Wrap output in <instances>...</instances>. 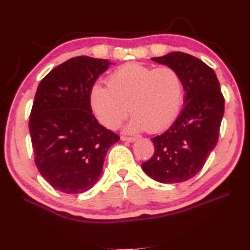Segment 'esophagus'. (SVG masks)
I'll return each instance as SVG.
<instances>
[{
  "mask_svg": "<svg viewBox=\"0 0 250 250\" xmlns=\"http://www.w3.org/2000/svg\"><path fill=\"white\" fill-rule=\"evenodd\" d=\"M121 140H122V141H125V142H131V143H132V142H134V141L137 140V139H135V138H131V137H125V135H122Z\"/></svg>",
  "mask_w": 250,
  "mask_h": 250,
  "instance_id": "34e87169",
  "label": "esophagus"
}]
</instances>
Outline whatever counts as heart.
<instances>
[{"mask_svg":"<svg viewBox=\"0 0 250 250\" xmlns=\"http://www.w3.org/2000/svg\"><path fill=\"white\" fill-rule=\"evenodd\" d=\"M183 98L184 81L178 71L141 63L118 67L108 78V87L95 85L90 93L93 110L107 128H118L132 113L126 125L129 132L167 128L178 116Z\"/></svg>","mask_w":250,"mask_h":250,"instance_id":"heart-1","label":"heart"}]
</instances>
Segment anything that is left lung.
I'll list each match as a JSON object with an SVG mask.
<instances>
[{
	"label": "left lung",
	"mask_w": 250,
	"mask_h": 250,
	"mask_svg": "<svg viewBox=\"0 0 250 250\" xmlns=\"http://www.w3.org/2000/svg\"><path fill=\"white\" fill-rule=\"evenodd\" d=\"M152 61L171 66L184 81V108L170 128L152 138L155 152L142 169L162 184L196 176L214 149L224 115V97L215 72L198 58L170 52Z\"/></svg>",
	"instance_id": "obj_1"
}]
</instances>
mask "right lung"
I'll use <instances>...</instances> for the list:
<instances>
[{"mask_svg":"<svg viewBox=\"0 0 250 250\" xmlns=\"http://www.w3.org/2000/svg\"><path fill=\"white\" fill-rule=\"evenodd\" d=\"M111 62L75 57L40 82L29 119L36 166L54 189L64 193L89 190L102 175L106 154L119 137L98 124L90 93Z\"/></svg>","mask_w":250,"mask_h":250,"instance_id":"1","label":"right lung"}]
</instances>
